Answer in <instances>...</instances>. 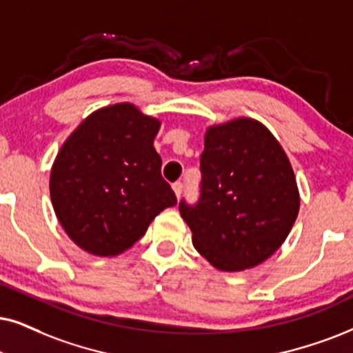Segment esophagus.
<instances>
[{
	"mask_svg": "<svg viewBox=\"0 0 353 353\" xmlns=\"http://www.w3.org/2000/svg\"><path fill=\"white\" fill-rule=\"evenodd\" d=\"M172 189H174V192H176L177 199H179L182 195V192H184V184H182V182H174Z\"/></svg>",
	"mask_w": 353,
	"mask_h": 353,
	"instance_id": "34e87169",
	"label": "esophagus"
}]
</instances>
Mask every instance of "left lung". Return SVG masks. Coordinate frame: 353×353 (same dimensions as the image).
I'll return each mask as SVG.
<instances>
[{
    "label": "left lung",
    "mask_w": 353,
    "mask_h": 353,
    "mask_svg": "<svg viewBox=\"0 0 353 353\" xmlns=\"http://www.w3.org/2000/svg\"><path fill=\"white\" fill-rule=\"evenodd\" d=\"M200 194L181 200L192 243L213 267L251 269L282 246L300 210L295 174L275 137L252 119L210 127Z\"/></svg>",
    "instance_id": "8db88e82"
}]
</instances>
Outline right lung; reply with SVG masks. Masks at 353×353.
Returning <instances> with one entry per match:
<instances>
[{
  "label": "right lung",
  "instance_id": "add662e5",
  "mask_svg": "<svg viewBox=\"0 0 353 353\" xmlns=\"http://www.w3.org/2000/svg\"><path fill=\"white\" fill-rule=\"evenodd\" d=\"M158 130L159 120L123 102L89 115L61 146L50 197L58 221L84 251L117 256L177 203L153 146Z\"/></svg>",
  "mask_w": 353,
  "mask_h": 353
}]
</instances>
